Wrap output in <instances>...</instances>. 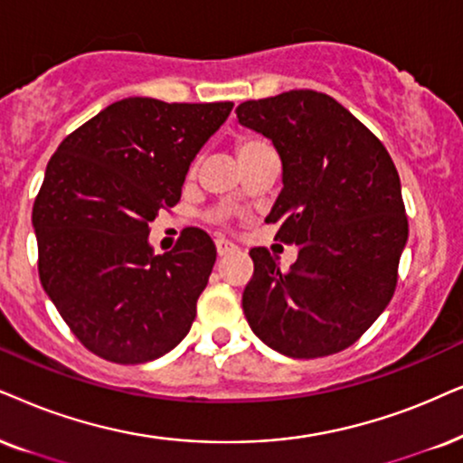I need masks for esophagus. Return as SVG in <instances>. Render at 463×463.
Wrapping results in <instances>:
<instances>
[{
	"instance_id": "1",
	"label": "esophagus",
	"mask_w": 463,
	"mask_h": 463,
	"mask_svg": "<svg viewBox=\"0 0 463 463\" xmlns=\"http://www.w3.org/2000/svg\"><path fill=\"white\" fill-rule=\"evenodd\" d=\"M215 250H218L220 256H226L231 254V251H235L237 248L231 241H226V239H218V241H215Z\"/></svg>"
}]
</instances>
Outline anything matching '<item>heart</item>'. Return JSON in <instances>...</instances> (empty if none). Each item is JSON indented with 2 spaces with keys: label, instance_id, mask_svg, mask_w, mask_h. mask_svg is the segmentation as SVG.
<instances>
[{
  "label": "heart",
  "instance_id": "obj_1",
  "mask_svg": "<svg viewBox=\"0 0 463 463\" xmlns=\"http://www.w3.org/2000/svg\"><path fill=\"white\" fill-rule=\"evenodd\" d=\"M265 149H269V147H267L265 143H262V140H256V138H241V140H239V143H237V157H239V162H243V160H248V157L260 154V151H265ZM196 168H198V162H194V164H192V166H190V175H194ZM212 220L222 222V220H224V215L215 213V215H212Z\"/></svg>",
  "mask_w": 463,
  "mask_h": 463
}]
</instances>
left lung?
<instances>
[{"mask_svg": "<svg viewBox=\"0 0 463 463\" xmlns=\"http://www.w3.org/2000/svg\"><path fill=\"white\" fill-rule=\"evenodd\" d=\"M271 138L284 188L267 224L299 245L288 271L251 248L243 314L269 348L316 359L353 346L389 306L408 241L400 175L376 134L326 93L292 90L237 107Z\"/></svg>", "mask_w": 463, "mask_h": 463, "instance_id": "1", "label": "left lung"}]
</instances>
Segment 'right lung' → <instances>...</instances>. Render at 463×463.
<instances>
[{"label": "right lung", "mask_w": 463, "mask_h": 463, "mask_svg": "<svg viewBox=\"0 0 463 463\" xmlns=\"http://www.w3.org/2000/svg\"><path fill=\"white\" fill-rule=\"evenodd\" d=\"M232 102L126 98L61 140L33 203L40 282L76 339L137 365L188 335L215 262L201 228L154 256L157 212L179 203L190 162Z\"/></svg>", "instance_id": "right-lung-1"}]
</instances>
